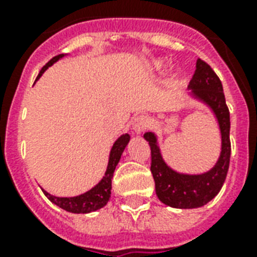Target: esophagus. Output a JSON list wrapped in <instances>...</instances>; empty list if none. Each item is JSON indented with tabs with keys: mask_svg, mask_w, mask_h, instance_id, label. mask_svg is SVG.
Returning a JSON list of instances; mask_svg holds the SVG:
<instances>
[{
	"mask_svg": "<svg viewBox=\"0 0 257 257\" xmlns=\"http://www.w3.org/2000/svg\"><path fill=\"white\" fill-rule=\"evenodd\" d=\"M133 131L136 133H141L147 131V129L151 126V118L148 116H144V114H141V116H137L132 122Z\"/></svg>",
	"mask_w": 257,
	"mask_h": 257,
	"instance_id": "obj_1",
	"label": "esophagus"
}]
</instances>
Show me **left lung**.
<instances>
[{"label":"left lung","instance_id":"obj_1","mask_svg":"<svg viewBox=\"0 0 257 257\" xmlns=\"http://www.w3.org/2000/svg\"><path fill=\"white\" fill-rule=\"evenodd\" d=\"M188 88L192 94L215 112L221 132V153L219 161L207 173L203 175H181L172 171L161 157L157 147L156 136L151 132L144 139L151 147V172L155 180L156 195L164 204L173 208H199L211 201L223 187L231 159V140H229V109L225 102L223 85L215 70L201 58L196 62V70Z\"/></svg>","mask_w":257,"mask_h":257}]
</instances>
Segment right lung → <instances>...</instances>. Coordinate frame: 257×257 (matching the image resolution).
<instances>
[{"mask_svg":"<svg viewBox=\"0 0 257 257\" xmlns=\"http://www.w3.org/2000/svg\"><path fill=\"white\" fill-rule=\"evenodd\" d=\"M62 56H64V54H58V56L52 58L45 66H42V69L41 72H40V74H38V77H40L52 64H54L57 60H60ZM129 139H131L129 135H122V136L113 144L112 151H110V156H109L108 168H106V172H105V176L102 177V180H101L100 183L97 184L96 187L92 188V189L86 192V193L80 196H74V197H56V196L49 195V193L46 191H44V189H42V192L45 193L46 197H48L52 203L58 205V207L62 208V209H65V211L72 212V213H89V212L97 211V209L102 208L104 205H106L109 197H110L113 172H114L116 165L118 164V161H120V157L121 155H122V152H124L125 147H126V144L129 143Z\"/></svg>","mask_w":257,"mask_h":257,"instance_id":"add662e5","label":"right lung"}]
</instances>
